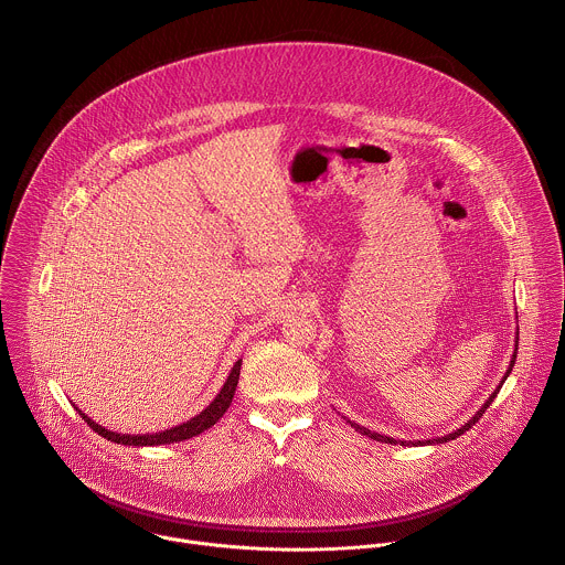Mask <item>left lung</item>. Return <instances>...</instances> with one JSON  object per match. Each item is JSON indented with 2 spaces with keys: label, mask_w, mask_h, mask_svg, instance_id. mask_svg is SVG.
Segmentation results:
<instances>
[{
  "label": "left lung",
  "mask_w": 565,
  "mask_h": 565,
  "mask_svg": "<svg viewBox=\"0 0 565 565\" xmlns=\"http://www.w3.org/2000/svg\"><path fill=\"white\" fill-rule=\"evenodd\" d=\"M515 350H518V337H515ZM513 365H515V352H513V356H511V363H509V367H507V372H504V376H502V381L498 383V387L493 390V394L484 401L483 406L477 411V415L472 417V419H468L461 428H457V430H452V433H448V435H444V437H437V439H426V441H408V444H413V446H424V444H446V441H452V439H457L459 435H463L466 430H470L479 419H481V415H483L484 411H487V406L493 403V398H495V394L500 392V387H502V383L507 381V376L511 374V370H513ZM345 422H350V419H345ZM350 426L354 428V430H359L361 435H365V437H372L374 441H383V444H401V446H406V441H396L394 437H387V435H381V433H374V430H370V428H365V426H359L356 422H350Z\"/></svg>",
  "instance_id": "obj_1"
}]
</instances>
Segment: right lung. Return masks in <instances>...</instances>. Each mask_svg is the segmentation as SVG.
Instances as JSON below:
<instances>
[{"mask_svg":"<svg viewBox=\"0 0 565 565\" xmlns=\"http://www.w3.org/2000/svg\"><path fill=\"white\" fill-rule=\"evenodd\" d=\"M239 372H242V359L233 365L222 392L215 396V401L209 404L202 413H198L195 417L178 424V426H171L167 430H159V433H146V435H126V433H115V430H108L99 424H95L88 415H84L81 408L76 406V411L81 413L82 419L97 433L102 435L104 439L108 441H115V444H124V446H162V444H173V441H184V439H191L204 430H209L213 424H217L222 419V415L228 411V406L235 398V390H237V383H239Z\"/></svg>","mask_w":565,"mask_h":565,"instance_id":"1","label":"right lung"}]
</instances>
